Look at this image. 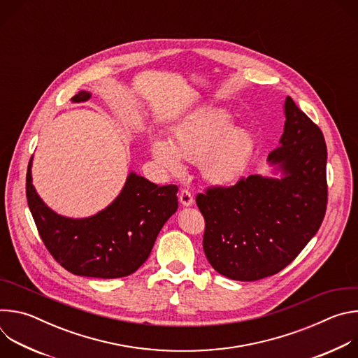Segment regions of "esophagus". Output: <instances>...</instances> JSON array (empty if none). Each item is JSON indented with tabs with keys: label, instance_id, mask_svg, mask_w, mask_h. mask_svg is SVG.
Returning a JSON list of instances; mask_svg holds the SVG:
<instances>
[{
	"label": "esophagus",
	"instance_id": "obj_1",
	"mask_svg": "<svg viewBox=\"0 0 358 358\" xmlns=\"http://www.w3.org/2000/svg\"><path fill=\"white\" fill-rule=\"evenodd\" d=\"M180 202L182 207H191L194 203V196L188 189H181L180 192Z\"/></svg>",
	"mask_w": 358,
	"mask_h": 358
}]
</instances>
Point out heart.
I'll return each mask as SVG.
<instances>
[{
	"label": "heart",
	"instance_id": "b5f03b06",
	"mask_svg": "<svg viewBox=\"0 0 358 358\" xmlns=\"http://www.w3.org/2000/svg\"><path fill=\"white\" fill-rule=\"evenodd\" d=\"M232 117L222 109H203L180 124L171 141L151 140V156L167 174L181 176V160L201 164L202 178L215 187L236 182L245 173L255 150L252 133L232 127Z\"/></svg>",
	"mask_w": 358,
	"mask_h": 358
}]
</instances>
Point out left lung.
Wrapping results in <instances>:
<instances>
[{
	"label": "left lung",
	"mask_w": 358,
	"mask_h": 358,
	"mask_svg": "<svg viewBox=\"0 0 358 358\" xmlns=\"http://www.w3.org/2000/svg\"><path fill=\"white\" fill-rule=\"evenodd\" d=\"M283 134L268 157L280 177L249 176L196 195L206 220L203 252L234 280L253 282L285 269L319 231L327 206V147L317 124L292 97Z\"/></svg>",
	"instance_id": "obj_1"
}]
</instances>
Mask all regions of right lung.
Instances as JSON below:
<instances>
[{
    "mask_svg": "<svg viewBox=\"0 0 358 358\" xmlns=\"http://www.w3.org/2000/svg\"><path fill=\"white\" fill-rule=\"evenodd\" d=\"M92 97L82 90L80 103ZM32 159L27 171V199L38 232L58 264L78 276L115 279L131 275L150 257L156 238L177 211V185H157L130 173L120 194L87 218H68L50 210L32 184Z\"/></svg>",
    "mask_w": 358,
    "mask_h": 358,
    "instance_id": "obj_1",
    "label": "right lung"
}]
</instances>
